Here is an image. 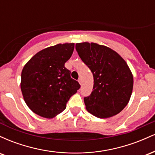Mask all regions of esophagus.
Returning a JSON list of instances; mask_svg holds the SVG:
<instances>
[{"label": "esophagus", "instance_id": "1", "mask_svg": "<svg viewBox=\"0 0 155 155\" xmlns=\"http://www.w3.org/2000/svg\"><path fill=\"white\" fill-rule=\"evenodd\" d=\"M78 81H79V83L80 84H81V83H82V81H81V79H78Z\"/></svg>", "mask_w": 155, "mask_h": 155}]
</instances>
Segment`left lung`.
Segmentation results:
<instances>
[{
  "instance_id": "1",
  "label": "left lung",
  "mask_w": 155,
  "mask_h": 155,
  "mask_svg": "<svg viewBox=\"0 0 155 155\" xmlns=\"http://www.w3.org/2000/svg\"><path fill=\"white\" fill-rule=\"evenodd\" d=\"M76 49L93 75L92 93L84 98L86 109L101 119L120 113L133 91V77L127 64L106 46L84 42L76 44Z\"/></svg>"
}]
</instances>
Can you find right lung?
Wrapping results in <instances>:
<instances>
[{
  "label": "right lung",
  "mask_w": 155,
  "mask_h": 155,
  "mask_svg": "<svg viewBox=\"0 0 155 155\" xmlns=\"http://www.w3.org/2000/svg\"><path fill=\"white\" fill-rule=\"evenodd\" d=\"M74 49V43L46 48L23 68L20 84L23 97L31 111L39 116L51 119L61 113L81 87L65 67Z\"/></svg>",
  "instance_id": "add662e5"
}]
</instances>
